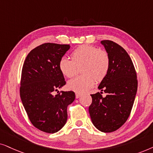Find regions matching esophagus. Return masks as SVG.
Wrapping results in <instances>:
<instances>
[{
  "label": "esophagus",
  "instance_id": "34e87169",
  "mask_svg": "<svg viewBox=\"0 0 153 153\" xmlns=\"http://www.w3.org/2000/svg\"><path fill=\"white\" fill-rule=\"evenodd\" d=\"M81 96H82V94H81V93H79V92L75 93V97H76V99H78V98H80Z\"/></svg>",
  "mask_w": 153,
  "mask_h": 153
}]
</instances>
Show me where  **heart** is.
<instances>
[{"label": "heart", "instance_id": "obj_1", "mask_svg": "<svg viewBox=\"0 0 153 153\" xmlns=\"http://www.w3.org/2000/svg\"><path fill=\"white\" fill-rule=\"evenodd\" d=\"M71 59L62 56L59 67L62 74L70 78L78 73H82L69 80L68 87L77 92H85L91 89L96 82H100L108 73L111 59L106 51L95 46L83 45L75 49Z\"/></svg>", "mask_w": 153, "mask_h": 153}]
</instances>
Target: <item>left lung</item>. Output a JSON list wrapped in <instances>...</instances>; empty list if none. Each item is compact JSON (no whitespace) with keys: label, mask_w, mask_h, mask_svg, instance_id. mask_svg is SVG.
I'll use <instances>...</instances> for the list:
<instances>
[{"label":"left lung","mask_w":153,"mask_h":153,"mask_svg":"<svg viewBox=\"0 0 153 153\" xmlns=\"http://www.w3.org/2000/svg\"><path fill=\"white\" fill-rule=\"evenodd\" d=\"M101 42L108 53L111 65L98 88L107 95L103 97L102 91L91 94L92 102L89 112L96 128L110 133L127 120L137 91L138 80L133 62L125 49L111 40Z\"/></svg>","instance_id":"1"}]
</instances>
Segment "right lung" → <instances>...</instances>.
Listing matches in <instances>:
<instances>
[{
    "mask_svg": "<svg viewBox=\"0 0 153 153\" xmlns=\"http://www.w3.org/2000/svg\"><path fill=\"white\" fill-rule=\"evenodd\" d=\"M70 47L50 42L40 45L28 53L22 67L19 89L22 103L32 125L46 133H55L64 127L67 106L75 100L73 91L53 95L66 85L59 63Z\"/></svg>",
    "mask_w": 153,
    "mask_h": 153,
    "instance_id": "add662e5",
    "label": "right lung"
}]
</instances>
